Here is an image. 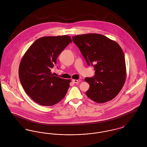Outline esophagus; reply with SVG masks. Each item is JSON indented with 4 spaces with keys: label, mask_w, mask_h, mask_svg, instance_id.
<instances>
[{
    "label": "esophagus",
    "mask_w": 147,
    "mask_h": 147,
    "mask_svg": "<svg viewBox=\"0 0 147 147\" xmlns=\"http://www.w3.org/2000/svg\"><path fill=\"white\" fill-rule=\"evenodd\" d=\"M73 82L74 83H79L80 82V79H78V80H76V79H73L72 80Z\"/></svg>",
    "instance_id": "34e87169"
}]
</instances>
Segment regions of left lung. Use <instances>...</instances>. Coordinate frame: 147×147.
Segmentation results:
<instances>
[{"instance_id": "left-lung-1", "label": "left lung", "mask_w": 147, "mask_h": 147, "mask_svg": "<svg viewBox=\"0 0 147 147\" xmlns=\"http://www.w3.org/2000/svg\"><path fill=\"white\" fill-rule=\"evenodd\" d=\"M95 76L85 78L90 85L86 95L92 101L102 104L112 100L125 83L126 67L123 52L119 44L104 35L88 34L73 36Z\"/></svg>"}]
</instances>
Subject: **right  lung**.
<instances>
[{
  "mask_svg": "<svg viewBox=\"0 0 147 147\" xmlns=\"http://www.w3.org/2000/svg\"><path fill=\"white\" fill-rule=\"evenodd\" d=\"M71 42L67 35L43 37L36 40L22 57L19 68L20 81L25 92L37 104L53 106L67 94L71 80L53 76L51 69Z\"/></svg>",
  "mask_w": 147,
  "mask_h": 147,
  "instance_id": "obj_1",
  "label": "right lung"
}]
</instances>
